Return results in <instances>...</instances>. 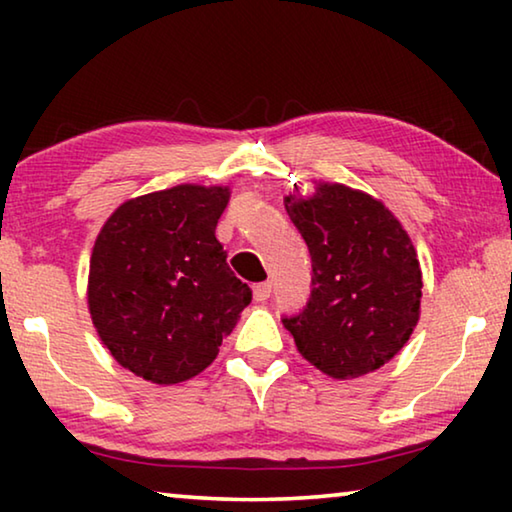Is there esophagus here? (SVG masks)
I'll return each mask as SVG.
<instances>
[{
  "label": "esophagus",
  "instance_id": "obj_1",
  "mask_svg": "<svg viewBox=\"0 0 512 512\" xmlns=\"http://www.w3.org/2000/svg\"><path fill=\"white\" fill-rule=\"evenodd\" d=\"M253 293H255V300H257V302H266L268 298H271V282H259V284H255Z\"/></svg>",
  "mask_w": 512,
  "mask_h": 512
}]
</instances>
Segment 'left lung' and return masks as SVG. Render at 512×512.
<instances>
[{
    "instance_id": "1",
    "label": "left lung",
    "mask_w": 512,
    "mask_h": 512,
    "mask_svg": "<svg viewBox=\"0 0 512 512\" xmlns=\"http://www.w3.org/2000/svg\"><path fill=\"white\" fill-rule=\"evenodd\" d=\"M284 205L311 255L307 305L282 316L300 354L334 379L381 368L420 316L422 273L409 235L379 201L345 185H318Z\"/></svg>"
}]
</instances>
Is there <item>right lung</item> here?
Wrapping results in <instances>:
<instances>
[{"mask_svg": "<svg viewBox=\"0 0 512 512\" xmlns=\"http://www.w3.org/2000/svg\"><path fill=\"white\" fill-rule=\"evenodd\" d=\"M228 198L225 187L178 185L124 203L101 228L92 323L137 377L169 386L203 372L253 300L214 235Z\"/></svg>", "mask_w": 512, "mask_h": 512, "instance_id": "add662e5", "label": "right lung"}]
</instances>
